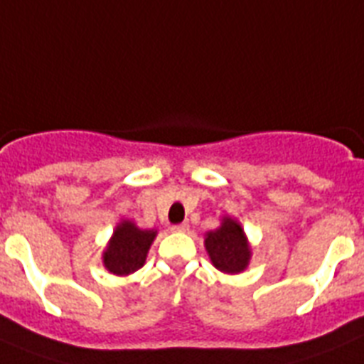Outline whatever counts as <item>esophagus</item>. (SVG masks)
Masks as SVG:
<instances>
[{"label": "esophagus", "mask_w": 364, "mask_h": 364, "mask_svg": "<svg viewBox=\"0 0 364 364\" xmlns=\"http://www.w3.org/2000/svg\"><path fill=\"white\" fill-rule=\"evenodd\" d=\"M171 230L173 231H180V233H186V231L189 230V224H188V222H182V224H175Z\"/></svg>", "instance_id": "1"}]
</instances>
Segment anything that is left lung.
Wrapping results in <instances>:
<instances>
[{"label":"left lung","mask_w":364,"mask_h":364,"mask_svg":"<svg viewBox=\"0 0 364 364\" xmlns=\"http://www.w3.org/2000/svg\"><path fill=\"white\" fill-rule=\"evenodd\" d=\"M205 250L210 253L215 268L224 273H240L250 260V246L242 228L231 218H224L217 231L208 233Z\"/></svg>","instance_id":"left-lung-1"}]
</instances>
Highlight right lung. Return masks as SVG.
I'll return each instance as SVG.
<instances>
[{"instance_id": "right-lung-1", "label": "right lung", "mask_w": 364, "mask_h": 364, "mask_svg": "<svg viewBox=\"0 0 364 364\" xmlns=\"http://www.w3.org/2000/svg\"><path fill=\"white\" fill-rule=\"evenodd\" d=\"M154 235L156 231L138 230L133 222H122L104 253L105 268L114 275H129L142 268Z\"/></svg>"}]
</instances>
